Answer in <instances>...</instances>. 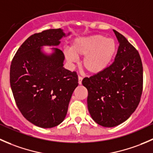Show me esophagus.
<instances>
[{
	"instance_id": "esophagus-1",
	"label": "esophagus",
	"mask_w": 153,
	"mask_h": 153,
	"mask_svg": "<svg viewBox=\"0 0 153 153\" xmlns=\"http://www.w3.org/2000/svg\"><path fill=\"white\" fill-rule=\"evenodd\" d=\"M82 80H83L82 77L78 76V84H82Z\"/></svg>"
}]
</instances>
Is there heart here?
<instances>
[{"label": "heart", "instance_id": "obj_1", "mask_svg": "<svg viewBox=\"0 0 153 153\" xmlns=\"http://www.w3.org/2000/svg\"><path fill=\"white\" fill-rule=\"evenodd\" d=\"M117 50L113 38L102 35H94L78 38L73 41L70 50L64 52L66 60L70 64L75 62L77 57H83L82 67L92 75L101 73L110 65Z\"/></svg>", "mask_w": 153, "mask_h": 153}]
</instances>
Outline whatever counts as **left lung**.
<instances>
[{
  "label": "left lung",
  "instance_id": "left-lung-1",
  "mask_svg": "<svg viewBox=\"0 0 153 153\" xmlns=\"http://www.w3.org/2000/svg\"><path fill=\"white\" fill-rule=\"evenodd\" d=\"M119 43L115 61L101 73L84 78L88 110L92 119L104 127L122 124L135 112L143 89L141 57L124 35L113 30Z\"/></svg>",
  "mask_w": 153,
  "mask_h": 153
}]
</instances>
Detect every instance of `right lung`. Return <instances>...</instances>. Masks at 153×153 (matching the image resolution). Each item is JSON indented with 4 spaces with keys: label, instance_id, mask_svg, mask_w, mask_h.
Segmentation results:
<instances>
[{
    "label": "right lung",
    "instance_id": "add662e5",
    "mask_svg": "<svg viewBox=\"0 0 153 153\" xmlns=\"http://www.w3.org/2000/svg\"><path fill=\"white\" fill-rule=\"evenodd\" d=\"M66 36L61 29L31 35L11 64L10 86L15 103L24 118L39 127L52 128L64 121L78 85L76 72L63 67L62 51L52 48L53 52L47 55L41 49L43 46H58Z\"/></svg>",
    "mask_w": 153,
    "mask_h": 153
}]
</instances>
